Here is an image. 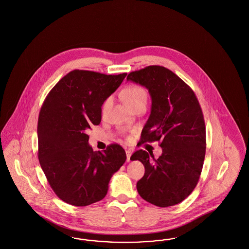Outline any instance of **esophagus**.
<instances>
[{
    "label": "esophagus",
    "instance_id": "esophagus-1",
    "mask_svg": "<svg viewBox=\"0 0 249 249\" xmlns=\"http://www.w3.org/2000/svg\"><path fill=\"white\" fill-rule=\"evenodd\" d=\"M134 152L133 151V149H126L125 150V153H126V160H127V162H130V158H131V155H132V153Z\"/></svg>",
    "mask_w": 249,
    "mask_h": 249
}]
</instances>
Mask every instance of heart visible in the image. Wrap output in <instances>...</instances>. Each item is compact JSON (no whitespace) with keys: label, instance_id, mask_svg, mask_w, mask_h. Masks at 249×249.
<instances>
[{"label":"heart","instance_id":"heart-1","mask_svg":"<svg viewBox=\"0 0 249 249\" xmlns=\"http://www.w3.org/2000/svg\"><path fill=\"white\" fill-rule=\"evenodd\" d=\"M123 100L124 102L130 107L140 101L142 100H147V93L144 88H142L139 86H131V87H126L122 94ZM111 103V99L107 98L102 106V111L105 112L106 109L108 108V106Z\"/></svg>","mask_w":249,"mask_h":249}]
</instances>
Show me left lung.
<instances>
[{
    "mask_svg": "<svg viewBox=\"0 0 249 249\" xmlns=\"http://www.w3.org/2000/svg\"><path fill=\"white\" fill-rule=\"evenodd\" d=\"M126 79L146 87L152 97L141 142L160 141L162 150L158 159L142 150L131 156L145 167L137 190L154 206L179 204L195 190L205 160L206 126L200 104L192 88L162 66L132 71Z\"/></svg>",
    "mask_w": 249,
    "mask_h": 249,
    "instance_id": "obj_1",
    "label": "left lung"
}]
</instances>
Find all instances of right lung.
Here are the masks:
<instances>
[{"label": "right lung", "mask_w": 249, "mask_h": 249, "mask_svg": "<svg viewBox=\"0 0 249 249\" xmlns=\"http://www.w3.org/2000/svg\"><path fill=\"white\" fill-rule=\"evenodd\" d=\"M125 76L74 70L44 99L37 126L38 158L50 187L67 204L86 206L102 200L112 175L126 160L118 144L94 152L87 134L100 124L104 101Z\"/></svg>", "instance_id": "right-lung-1"}]
</instances>
